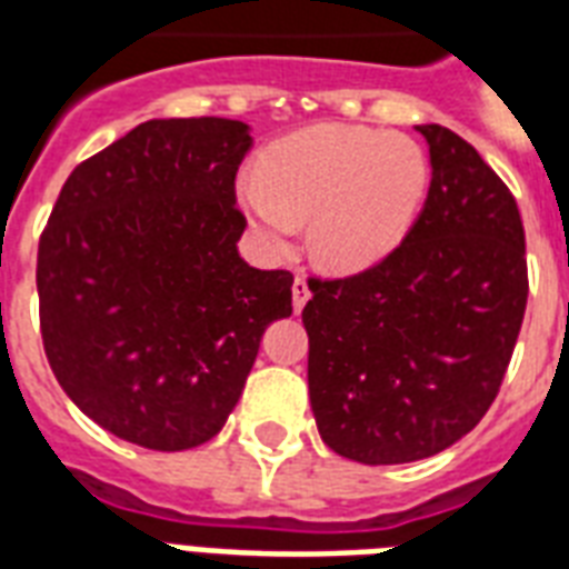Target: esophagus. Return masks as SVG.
I'll use <instances>...</instances> for the list:
<instances>
[{
    "mask_svg": "<svg viewBox=\"0 0 569 569\" xmlns=\"http://www.w3.org/2000/svg\"><path fill=\"white\" fill-rule=\"evenodd\" d=\"M308 297H311V290H308V281L302 279V276H297V279H293V311H302V308H306V302H308Z\"/></svg>",
    "mask_w": 569,
    "mask_h": 569,
    "instance_id": "34e87169",
    "label": "esophagus"
}]
</instances>
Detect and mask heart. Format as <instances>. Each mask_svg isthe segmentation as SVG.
Returning a JSON list of instances; mask_svg holds the SVG:
<instances>
[{"label":"heart","mask_w":569,"mask_h":569,"mask_svg":"<svg viewBox=\"0 0 569 569\" xmlns=\"http://www.w3.org/2000/svg\"><path fill=\"white\" fill-rule=\"evenodd\" d=\"M430 183L416 139L373 127L315 124L267 148L237 201L272 249L308 223L315 261L338 276L371 270L407 240Z\"/></svg>","instance_id":"1"}]
</instances>
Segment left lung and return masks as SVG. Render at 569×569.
I'll return each instance as SVG.
<instances>
[{
    "mask_svg": "<svg viewBox=\"0 0 569 569\" xmlns=\"http://www.w3.org/2000/svg\"><path fill=\"white\" fill-rule=\"evenodd\" d=\"M430 189L407 240L371 270L308 279V395L335 453L425 460L463 439L499 395L526 315L517 201L472 144L421 124Z\"/></svg>",
    "mask_w": 569,
    "mask_h": 569,
    "instance_id": "1",
    "label": "left lung"
}]
</instances>
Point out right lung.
<instances>
[{"label":"right lung","instance_id":"right-lung-1","mask_svg":"<svg viewBox=\"0 0 569 569\" xmlns=\"http://www.w3.org/2000/svg\"><path fill=\"white\" fill-rule=\"evenodd\" d=\"M231 118H153L70 171L38 243L41 338L68 398L118 439L183 451L243 395L288 270L237 252Z\"/></svg>","mask_w":569,"mask_h":569}]
</instances>
